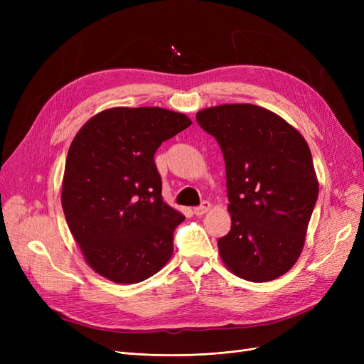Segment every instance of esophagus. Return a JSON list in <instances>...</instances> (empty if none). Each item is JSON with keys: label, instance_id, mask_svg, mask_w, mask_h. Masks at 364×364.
<instances>
[{"label": "esophagus", "instance_id": "obj_1", "mask_svg": "<svg viewBox=\"0 0 364 364\" xmlns=\"http://www.w3.org/2000/svg\"><path fill=\"white\" fill-rule=\"evenodd\" d=\"M209 209H211V203H209V202H203L202 205L194 208V214H196V215H203L205 213L209 211Z\"/></svg>", "mask_w": 364, "mask_h": 364}]
</instances>
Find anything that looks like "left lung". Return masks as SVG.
Listing matches in <instances>:
<instances>
[{"instance_id": "1", "label": "left lung", "mask_w": 364, "mask_h": 364, "mask_svg": "<svg viewBox=\"0 0 364 364\" xmlns=\"http://www.w3.org/2000/svg\"><path fill=\"white\" fill-rule=\"evenodd\" d=\"M222 149L230 230L218 238L226 267L252 282L287 273L299 258L318 196L310 147L287 121L255 105L196 115Z\"/></svg>"}]
</instances>
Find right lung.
Here are the masks:
<instances>
[{"mask_svg": "<svg viewBox=\"0 0 364 364\" xmlns=\"http://www.w3.org/2000/svg\"><path fill=\"white\" fill-rule=\"evenodd\" d=\"M190 124L162 107H112L73 139L62 208L86 262L109 281L141 282L170 259L173 232L185 217L164 202L153 156Z\"/></svg>", "mask_w": 364, "mask_h": 364, "instance_id": "add662e5", "label": "right lung"}]
</instances>
